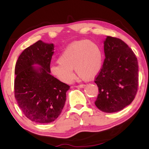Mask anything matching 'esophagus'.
<instances>
[{
  "label": "esophagus",
  "mask_w": 149,
  "mask_h": 149,
  "mask_svg": "<svg viewBox=\"0 0 149 149\" xmlns=\"http://www.w3.org/2000/svg\"><path fill=\"white\" fill-rule=\"evenodd\" d=\"M85 87V85H77V86H76V87L77 88H84Z\"/></svg>",
  "instance_id": "1"
}]
</instances>
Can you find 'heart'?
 <instances>
[{"instance_id": "b5f03b06", "label": "heart", "mask_w": 149, "mask_h": 149, "mask_svg": "<svg viewBox=\"0 0 149 149\" xmlns=\"http://www.w3.org/2000/svg\"><path fill=\"white\" fill-rule=\"evenodd\" d=\"M103 63L102 50L96 42L88 40L74 41L60 53L58 62L50 66V72L64 84H70L75 72L85 79L97 76Z\"/></svg>"}]
</instances>
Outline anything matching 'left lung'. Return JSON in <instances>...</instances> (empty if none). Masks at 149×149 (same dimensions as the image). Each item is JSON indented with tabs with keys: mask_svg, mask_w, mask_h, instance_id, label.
Wrapping results in <instances>:
<instances>
[{
	"mask_svg": "<svg viewBox=\"0 0 149 149\" xmlns=\"http://www.w3.org/2000/svg\"><path fill=\"white\" fill-rule=\"evenodd\" d=\"M105 59L95 83L99 94L95 104L100 110L112 113L132 102L137 92L138 62L122 40L107 36L104 41Z\"/></svg>",
	"mask_w": 149,
	"mask_h": 149,
	"instance_id": "obj_1",
	"label": "left lung"
}]
</instances>
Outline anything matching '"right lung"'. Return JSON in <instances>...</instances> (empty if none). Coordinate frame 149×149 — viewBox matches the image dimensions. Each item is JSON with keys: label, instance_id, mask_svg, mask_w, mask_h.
Returning a JSON list of instances; mask_svg holds the SVG:
<instances>
[{"label": "right lung", "instance_id": "add662e5", "mask_svg": "<svg viewBox=\"0 0 149 149\" xmlns=\"http://www.w3.org/2000/svg\"><path fill=\"white\" fill-rule=\"evenodd\" d=\"M54 48L39 40L22 52L15 66V98L24 114L37 123H50L59 116L70 89L50 74Z\"/></svg>", "mask_w": 149, "mask_h": 149}]
</instances>
